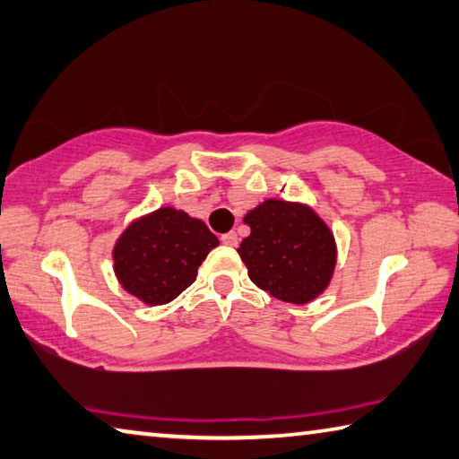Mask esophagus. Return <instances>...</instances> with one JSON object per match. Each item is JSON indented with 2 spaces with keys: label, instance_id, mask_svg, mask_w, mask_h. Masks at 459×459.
<instances>
[{
  "label": "esophagus",
  "instance_id": "34e87169",
  "mask_svg": "<svg viewBox=\"0 0 459 459\" xmlns=\"http://www.w3.org/2000/svg\"><path fill=\"white\" fill-rule=\"evenodd\" d=\"M220 239H221V244H225V246H231V247L238 246V234H236V231H228V234H223Z\"/></svg>",
  "mask_w": 459,
  "mask_h": 459
}]
</instances>
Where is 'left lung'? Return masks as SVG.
I'll return each instance as SVG.
<instances>
[{
    "label": "left lung",
    "mask_w": 459,
    "mask_h": 459,
    "mask_svg": "<svg viewBox=\"0 0 459 459\" xmlns=\"http://www.w3.org/2000/svg\"><path fill=\"white\" fill-rule=\"evenodd\" d=\"M250 225L238 254L255 286L274 299L307 304L333 278L336 246L331 230L310 207L268 199L244 217Z\"/></svg>",
    "instance_id": "obj_1"
}]
</instances>
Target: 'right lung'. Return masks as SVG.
Returning <instances> with one entry per match:
<instances>
[{
	"instance_id": "right-lung-1",
	"label": "right lung",
	"mask_w": 459,
	"mask_h": 459,
	"mask_svg": "<svg viewBox=\"0 0 459 459\" xmlns=\"http://www.w3.org/2000/svg\"><path fill=\"white\" fill-rule=\"evenodd\" d=\"M220 246L207 225L173 207L131 223L115 246V272L128 294L165 304L193 284L207 254Z\"/></svg>"
}]
</instances>
